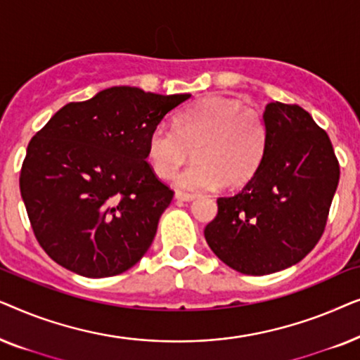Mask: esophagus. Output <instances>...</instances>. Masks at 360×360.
<instances>
[{"instance_id":"1","label":"esophagus","mask_w":360,"mask_h":360,"mask_svg":"<svg viewBox=\"0 0 360 360\" xmlns=\"http://www.w3.org/2000/svg\"><path fill=\"white\" fill-rule=\"evenodd\" d=\"M175 198L180 200V201H193L195 200V195L191 193H184V191H176L175 193Z\"/></svg>"}]
</instances>
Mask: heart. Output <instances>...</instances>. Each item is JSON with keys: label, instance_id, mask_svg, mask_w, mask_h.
Returning <instances> with one entry per match:
<instances>
[{"label": "heart", "instance_id": "b5f03b06", "mask_svg": "<svg viewBox=\"0 0 360 360\" xmlns=\"http://www.w3.org/2000/svg\"><path fill=\"white\" fill-rule=\"evenodd\" d=\"M267 147L262 115L233 98L210 95L185 106L174 127L157 124L147 137V162L160 179H170L190 150L193 162L175 176L186 191L228 188L252 179Z\"/></svg>", "mask_w": 360, "mask_h": 360}]
</instances>
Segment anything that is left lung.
<instances>
[{"instance_id":"1","label":"left lung","mask_w":360,"mask_h":360,"mask_svg":"<svg viewBox=\"0 0 360 360\" xmlns=\"http://www.w3.org/2000/svg\"><path fill=\"white\" fill-rule=\"evenodd\" d=\"M267 147L238 193L218 198L205 228L211 250L231 269L267 275L298 264L318 244L339 184L326 131L298 105L269 103Z\"/></svg>"}]
</instances>
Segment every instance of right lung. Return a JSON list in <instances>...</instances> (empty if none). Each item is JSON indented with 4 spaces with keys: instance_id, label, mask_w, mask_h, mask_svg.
<instances>
[{
    "instance_id": "1",
    "label": "right lung",
    "mask_w": 360,
    "mask_h": 360,
    "mask_svg": "<svg viewBox=\"0 0 360 360\" xmlns=\"http://www.w3.org/2000/svg\"><path fill=\"white\" fill-rule=\"evenodd\" d=\"M190 96L111 86L68 103L32 137L19 188L49 257L90 278L139 262L174 198L147 164V137Z\"/></svg>"
}]
</instances>
